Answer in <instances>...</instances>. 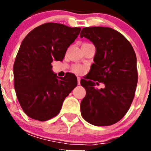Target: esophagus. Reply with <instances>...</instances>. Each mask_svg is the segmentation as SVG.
Here are the masks:
<instances>
[{
	"label": "esophagus",
	"instance_id": "esophagus-1",
	"mask_svg": "<svg viewBox=\"0 0 151 151\" xmlns=\"http://www.w3.org/2000/svg\"><path fill=\"white\" fill-rule=\"evenodd\" d=\"M77 81H78V85H79L80 81H81V78H80V77H78V78H77Z\"/></svg>",
	"mask_w": 151,
	"mask_h": 151
}]
</instances>
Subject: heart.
I'll return each mask as SVG.
<instances>
[{"instance_id": "1", "label": "heart", "mask_w": 151, "mask_h": 151, "mask_svg": "<svg viewBox=\"0 0 151 151\" xmlns=\"http://www.w3.org/2000/svg\"><path fill=\"white\" fill-rule=\"evenodd\" d=\"M86 66H83V65H79V64H77V65H74V66H72L71 71L73 73L77 75H82L86 71Z\"/></svg>"}]
</instances>
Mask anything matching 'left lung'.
<instances>
[{"mask_svg": "<svg viewBox=\"0 0 151 151\" xmlns=\"http://www.w3.org/2000/svg\"><path fill=\"white\" fill-rule=\"evenodd\" d=\"M80 37L96 47L94 63L86 78L81 79L86 91L80 106L82 116L97 126L113 125L126 114L134 99L138 82L134 50L125 36L111 28H83ZM100 82L105 84L104 89L94 87Z\"/></svg>", "mask_w": 151, "mask_h": 151, "instance_id": "obj_1", "label": "left lung"}]
</instances>
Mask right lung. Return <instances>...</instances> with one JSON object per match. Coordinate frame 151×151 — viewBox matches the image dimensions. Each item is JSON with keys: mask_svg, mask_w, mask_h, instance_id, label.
I'll return each mask as SVG.
<instances>
[{"mask_svg": "<svg viewBox=\"0 0 151 151\" xmlns=\"http://www.w3.org/2000/svg\"><path fill=\"white\" fill-rule=\"evenodd\" d=\"M81 29L47 22L32 30L22 41L13 64L14 88L24 113L46 121L60 112L63 102L77 85L73 73L57 76L51 63L62 61Z\"/></svg>", "mask_w": 151, "mask_h": 151, "instance_id": "right-lung-1", "label": "right lung"}]
</instances>
